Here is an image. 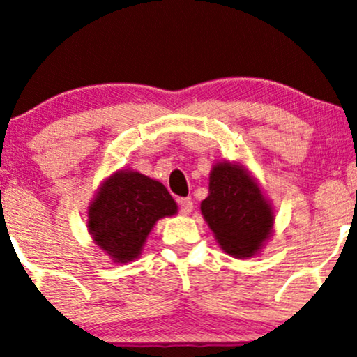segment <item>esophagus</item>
Instances as JSON below:
<instances>
[{
	"label": "esophagus",
	"mask_w": 357,
	"mask_h": 357,
	"mask_svg": "<svg viewBox=\"0 0 357 357\" xmlns=\"http://www.w3.org/2000/svg\"><path fill=\"white\" fill-rule=\"evenodd\" d=\"M178 204H179V207H181L183 214H189V212L192 211V199H191V197H181V199H178Z\"/></svg>",
	"instance_id": "esophagus-1"
}]
</instances>
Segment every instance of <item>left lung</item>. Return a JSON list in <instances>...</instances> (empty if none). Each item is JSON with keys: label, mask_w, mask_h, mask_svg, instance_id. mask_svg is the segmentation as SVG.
<instances>
[{"label": "left lung", "mask_w": 357, "mask_h": 357, "mask_svg": "<svg viewBox=\"0 0 357 357\" xmlns=\"http://www.w3.org/2000/svg\"><path fill=\"white\" fill-rule=\"evenodd\" d=\"M202 218L225 254L252 259L272 237L275 212L257 179L242 163L219 161L209 174Z\"/></svg>", "instance_id": "1"}]
</instances>
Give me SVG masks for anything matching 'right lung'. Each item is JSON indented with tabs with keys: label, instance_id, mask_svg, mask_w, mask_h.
<instances>
[{
	"label": "right lung",
	"instance_id": "obj_1",
	"mask_svg": "<svg viewBox=\"0 0 357 357\" xmlns=\"http://www.w3.org/2000/svg\"><path fill=\"white\" fill-rule=\"evenodd\" d=\"M176 212L178 204L160 181L119 169L97 189L87 211V227L96 245L115 264H128L142 255L158 220Z\"/></svg>",
	"mask_w": 357,
	"mask_h": 357
}]
</instances>
